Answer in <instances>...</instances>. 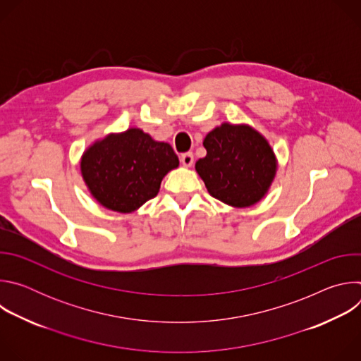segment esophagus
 Segmentation results:
<instances>
[{
  "label": "esophagus",
  "instance_id": "1",
  "mask_svg": "<svg viewBox=\"0 0 361 361\" xmlns=\"http://www.w3.org/2000/svg\"><path fill=\"white\" fill-rule=\"evenodd\" d=\"M180 160H181V163H183V166H184V167H191V166H192V163H194V156H192V152L181 154Z\"/></svg>",
  "mask_w": 361,
  "mask_h": 361
}]
</instances>
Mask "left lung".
<instances>
[{
    "label": "left lung",
    "instance_id": "1",
    "mask_svg": "<svg viewBox=\"0 0 361 361\" xmlns=\"http://www.w3.org/2000/svg\"><path fill=\"white\" fill-rule=\"evenodd\" d=\"M207 156L195 171L212 197L235 209L257 204L269 192L277 157L269 140L248 124L223 123L202 141Z\"/></svg>",
    "mask_w": 361,
    "mask_h": 361
}]
</instances>
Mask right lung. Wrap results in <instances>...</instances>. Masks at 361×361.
Returning <instances> with one entry per match:
<instances>
[{"label":"right lung","instance_id":"add662e5","mask_svg":"<svg viewBox=\"0 0 361 361\" xmlns=\"http://www.w3.org/2000/svg\"><path fill=\"white\" fill-rule=\"evenodd\" d=\"M178 164L169 142L131 127L90 144L80 170L90 194L102 207L130 214L159 194L163 178Z\"/></svg>","mask_w":361,"mask_h":361}]
</instances>
